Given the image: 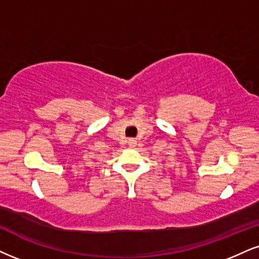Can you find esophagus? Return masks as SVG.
<instances>
[{
    "label": "esophagus",
    "instance_id": "obj_1",
    "mask_svg": "<svg viewBox=\"0 0 259 259\" xmlns=\"http://www.w3.org/2000/svg\"><path fill=\"white\" fill-rule=\"evenodd\" d=\"M136 145H137V139H135V138L128 139V146H130V148H135Z\"/></svg>",
    "mask_w": 259,
    "mask_h": 259
}]
</instances>
